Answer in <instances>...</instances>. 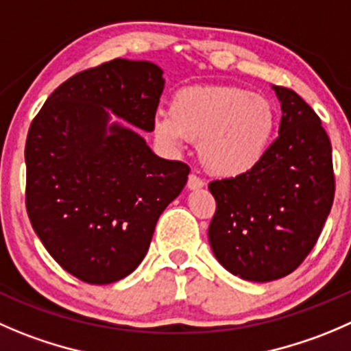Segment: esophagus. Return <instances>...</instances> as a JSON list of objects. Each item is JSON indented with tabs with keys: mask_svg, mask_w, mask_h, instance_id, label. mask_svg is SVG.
<instances>
[{
	"mask_svg": "<svg viewBox=\"0 0 351 351\" xmlns=\"http://www.w3.org/2000/svg\"><path fill=\"white\" fill-rule=\"evenodd\" d=\"M204 185H206V183H204V180L199 178V176H197V175H193V173L189 176V182H186V186H189L190 190H199V189H202Z\"/></svg>",
	"mask_w": 351,
	"mask_h": 351,
	"instance_id": "esophagus-1",
	"label": "esophagus"
}]
</instances>
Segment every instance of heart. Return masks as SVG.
Instances as JSON below:
<instances>
[{
  "mask_svg": "<svg viewBox=\"0 0 351 351\" xmlns=\"http://www.w3.org/2000/svg\"><path fill=\"white\" fill-rule=\"evenodd\" d=\"M276 110L267 97L234 85H189L175 93L169 111L152 118L162 147L180 151L199 141L206 171L233 178L252 171L264 159L274 132Z\"/></svg>",
  "mask_w": 351,
  "mask_h": 351,
  "instance_id": "obj_1",
  "label": "heart"
}]
</instances>
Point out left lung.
I'll return each mask as SVG.
<instances>
[{
    "instance_id": "8db88e82",
    "label": "left lung",
    "mask_w": 351,
    "mask_h": 351,
    "mask_svg": "<svg viewBox=\"0 0 351 351\" xmlns=\"http://www.w3.org/2000/svg\"><path fill=\"white\" fill-rule=\"evenodd\" d=\"M280 135L252 171L209 183L216 213L209 243L224 269L267 283L288 276L314 248L335 200L328 134L295 90L273 85Z\"/></svg>"
}]
</instances>
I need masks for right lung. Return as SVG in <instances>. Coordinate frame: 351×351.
Instances as JSON below:
<instances>
[{"mask_svg": "<svg viewBox=\"0 0 351 351\" xmlns=\"http://www.w3.org/2000/svg\"><path fill=\"white\" fill-rule=\"evenodd\" d=\"M162 89L158 64L117 58L63 82L30 123L27 214L51 257L85 283L137 269L189 178L185 162L156 156L137 130L152 132ZM110 110L136 128L110 124Z\"/></svg>", "mask_w": 351, "mask_h": 351, "instance_id": "right-lung-1", "label": "right lung"}]
</instances>
